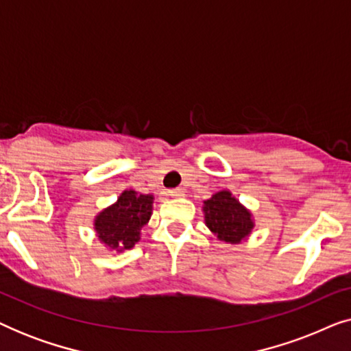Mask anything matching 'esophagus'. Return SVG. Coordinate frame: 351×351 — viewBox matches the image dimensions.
I'll return each instance as SVG.
<instances>
[{"label":"esophagus","instance_id":"1","mask_svg":"<svg viewBox=\"0 0 351 351\" xmlns=\"http://www.w3.org/2000/svg\"><path fill=\"white\" fill-rule=\"evenodd\" d=\"M167 195L172 196V198H182V196L185 195V191L182 189H172V190L167 191Z\"/></svg>","mask_w":351,"mask_h":351}]
</instances>
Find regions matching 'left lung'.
<instances>
[{"mask_svg": "<svg viewBox=\"0 0 351 351\" xmlns=\"http://www.w3.org/2000/svg\"><path fill=\"white\" fill-rule=\"evenodd\" d=\"M203 210L206 225L220 241L238 244L254 228L251 213L227 190L204 201Z\"/></svg>", "mask_w": 351, "mask_h": 351, "instance_id": "obj_1", "label": "left lung"}]
</instances>
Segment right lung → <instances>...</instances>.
<instances>
[{"label":"right lung","mask_w":351,"mask_h":351,"mask_svg":"<svg viewBox=\"0 0 351 351\" xmlns=\"http://www.w3.org/2000/svg\"><path fill=\"white\" fill-rule=\"evenodd\" d=\"M153 196L124 190L114 204L95 217L94 228L105 246L118 252L131 249L141 239V228L152 217Z\"/></svg>","instance_id":"1"}]
</instances>
